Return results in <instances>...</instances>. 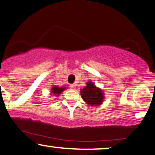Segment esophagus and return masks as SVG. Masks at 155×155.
<instances>
[{"label":"esophagus","instance_id":"obj_1","mask_svg":"<svg viewBox=\"0 0 155 155\" xmlns=\"http://www.w3.org/2000/svg\"><path fill=\"white\" fill-rule=\"evenodd\" d=\"M70 87L72 90H74V89H75V87H76V85H74V84H71V85H70Z\"/></svg>","mask_w":155,"mask_h":155}]
</instances>
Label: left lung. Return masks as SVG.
<instances>
[{
	"label": "left lung",
	"instance_id": "left-lung-1",
	"mask_svg": "<svg viewBox=\"0 0 155 155\" xmlns=\"http://www.w3.org/2000/svg\"><path fill=\"white\" fill-rule=\"evenodd\" d=\"M81 95L83 100L91 106H100L105 99L104 91L91 81L87 82L86 86L81 89Z\"/></svg>",
	"mask_w": 155,
	"mask_h": 155
}]
</instances>
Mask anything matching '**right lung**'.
Segmentation results:
<instances>
[{
	"mask_svg": "<svg viewBox=\"0 0 155 155\" xmlns=\"http://www.w3.org/2000/svg\"><path fill=\"white\" fill-rule=\"evenodd\" d=\"M66 89L67 87H59V86H57V85H53L51 88L50 95H54L55 97H59L61 93H62L63 91Z\"/></svg>",
	"mask_w": 155,
	"mask_h": 155,
	"instance_id": "1",
	"label": "right lung"
}]
</instances>
